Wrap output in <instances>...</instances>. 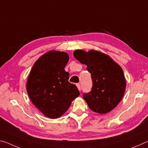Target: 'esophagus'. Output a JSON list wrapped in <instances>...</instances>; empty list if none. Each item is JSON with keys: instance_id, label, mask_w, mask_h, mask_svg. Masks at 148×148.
Listing matches in <instances>:
<instances>
[{"instance_id": "obj_1", "label": "esophagus", "mask_w": 148, "mask_h": 148, "mask_svg": "<svg viewBox=\"0 0 148 148\" xmlns=\"http://www.w3.org/2000/svg\"><path fill=\"white\" fill-rule=\"evenodd\" d=\"M76 86L77 87V89H78L79 91H81V86H80L79 84H76Z\"/></svg>"}]
</instances>
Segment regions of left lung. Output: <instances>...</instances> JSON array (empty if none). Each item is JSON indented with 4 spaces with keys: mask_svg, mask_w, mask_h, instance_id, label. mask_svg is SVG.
<instances>
[{
    "mask_svg": "<svg viewBox=\"0 0 148 148\" xmlns=\"http://www.w3.org/2000/svg\"><path fill=\"white\" fill-rule=\"evenodd\" d=\"M74 56L86 65L91 74V91L83 95L89 108L102 114L112 111L121 101L126 88L121 66L108 56L95 50L77 49Z\"/></svg>",
    "mask_w": 148,
    "mask_h": 148,
    "instance_id": "obj_1",
    "label": "left lung"
}]
</instances>
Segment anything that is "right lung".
<instances>
[{
	"label": "right lung",
	"mask_w": 148,
	"mask_h": 148,
	"mask_svg": "<svg viewBox=\"0 0 148 148\" xmlns=\"http://www.w3.org/2000/svg\"><path fill=\"white\" fill-rule=\"evenodd\" d=\"M69 60L65 52H47L34 62L27 79L30 99L50 119L61 117L79 95L77 87L69 82V73L64 69Z\"/></svg>",
	"instance_id": "obj_1"
}]
</instances>
